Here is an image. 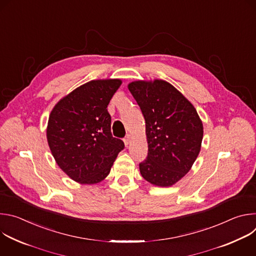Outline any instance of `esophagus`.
<instances>
[{
  "instance_id": "34e87169",
  "label": "esophagus",
  "mask_w": 256,
  "mask_h": 256,
  "mask_svg": "<svg viewBox=\"0 0 256 256\" xmlns=\"http://www.w3.org/2000/svg\"><path fill=\"white\" fill-rule=\"evenodd\" d=\"M124 140V144H126V147H128V144L130 142V134H126Z\"/></svg>"
}]
</instances>
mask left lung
Masks as SVG:
<instances>
[{
  "label": "left lung",
  "instance_id": "1",
  "mask_svg": "<svg viewBox=\"0 0 256 256\" xmlns=\"http://www.w3.org/2000/svg\"><path fill=\"white\" fill-rule=\"evenodd\" d=\"M128 89L146 122L148 155L140 163V174L152 184L170 186L198 156L202 124L194 105L165 81H136Z\"/></svg>",
  "mask_w": 256,
  "mask_h": 256
}]
</instances>
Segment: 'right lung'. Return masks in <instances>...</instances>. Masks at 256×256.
<instances>
[{
  "label": "right lung",
  "instance_id": "obj_1",
  "mask_svg": "<svg viewBox=\"0 0 256 256\" xmlns=\"http://www.w3.org/2000/svg\"><path fill=\"white\" fill-rule=\"evenodd\" d=\"M120 80L88 82L62 98L52 109L46 130L54 158L60 169L80 184L104 179L124 150L112 134L107 105Z\"/></svg>",
  "mask_w": 256,
  "mask_h": 256
}]
</instances>
